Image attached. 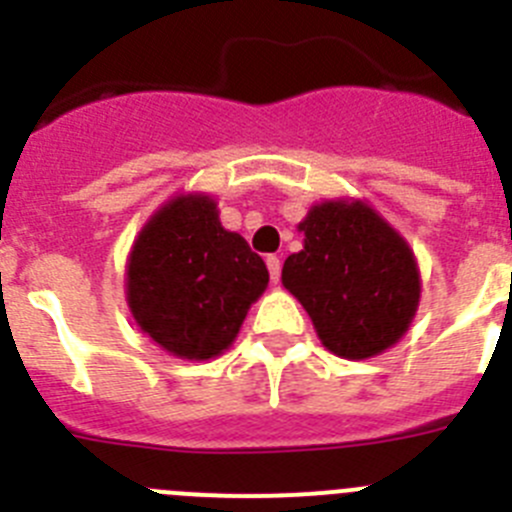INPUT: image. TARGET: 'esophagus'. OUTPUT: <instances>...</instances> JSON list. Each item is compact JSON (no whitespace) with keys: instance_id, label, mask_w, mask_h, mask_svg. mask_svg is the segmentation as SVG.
Returning a JSON list of instances; mask_svg holds the SVG:
<instances>
[{"instance_id":"1","label":"esophagus","mask_w":512,"mask_h":512,"mask_svg":"<svg viewBox=\"0 0 512 512\" xmlns=\"http://www.w3.org/2000/svg\"><path fill=\"white\" fill-rule=\"evenodd\" d=\"M266 266H269L271 282L279 284V277H282V261H279L277 256H266Z\"/></svg>"}]
</instances>
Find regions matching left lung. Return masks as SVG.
I'll list each match as a JSON object with an SVG mask.
<instances>
[{
    "label": "left lung",
    "mask_w": 512,
    "mask_h": 512,
    "mask_svg": "<svg viewBox=\"0 0 512 512\" xmlns=\"http://www.w3.org/2000/svg\"><path fill=\"white\" fill-rule=\"evenodd\" d=\"M305 246L284 261L282 284L310 315L318 338L343 359L395 346L420 302L408 241L361 200H328L302 220Z\"/></svg>",
    "instance_id": "obj_1"
}]
</instances>
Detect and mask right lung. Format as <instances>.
I'll list each match as a JSON object with an SVG mask.
<instances>
[{
  "label": "right lung",
  "mask_w": 512,
  "mask_h": 512,
  "mask_svg": "<svg viewBox=\"0 0 512 512\" xmlns=\"http://www.w3.org/2000/svg\"><path fill=\"white\" fill-rule=\"evenodd\" d=\"M125 282L130 312L151 341L179 359L205 361L235 341L269 271L220 225L210 194H179L138 233Z\"/></svg>",
  "instance_id": "1"
}]
</instances>
